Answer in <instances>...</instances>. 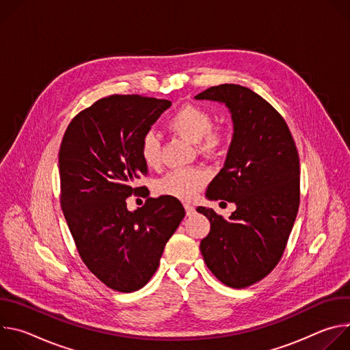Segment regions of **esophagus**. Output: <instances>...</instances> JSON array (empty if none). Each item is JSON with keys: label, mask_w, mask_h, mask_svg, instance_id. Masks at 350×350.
I'll use <instances>...</instances> for the list:
<instances>
[{"label": "esophagus", "mask_w": 350, "mask_h": 350, "mask_svg": "<svg viewBox=\"0 0 350 350\" xmlns=\"http://www.w3.org/2000/svg\"><path fill=\"white\" fill-rule=\"evenodd\" d=\"M184 208H185V212H187V216H191L195 213V208L191 205V204H184Z\"/></svg>", "instance_id": "esophagus-1"}]
</instances>
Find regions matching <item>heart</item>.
Returning a JSON list of instances; mask_svg holds the SVG:
<instances>
[{"mask_svg": "<svg viewBox=\"0 0 350 350\" xmlns=\"http://www.w3.org/2000/svg\"><path fill=\"white\" fill-rule=\"evenodd\" d=\"M213 120L211 113L198 105L181 107L169 120L167 129L185 138L189 142L198 144L204 154H217L223 144L224 134L212 127ZM139 155L146 167L155 169L161 165V142L154 133H146L139 141ZM208 177L201 169H181L167 173L157 181L155 191L159 195H166L183 201L191 199L201 187L206 183Z\"/></svg>", "mask_w": 350, "mask_h": 350, "instance_id": "heart-1", "label": "heart"}]
</instances>
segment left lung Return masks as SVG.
<instances>
[{
	"label": "left lung",
	"instance_id": "obj_1",
	"mask_svg": "<svg viewBox=\"0 0 350 350\" xmlns=\"http://www.w3.org/2000/svg\"><path fill=\"white\" fill-rule=\"evenodd\" d=\"M195 99L221 103L231 113L228 154L206 198L237 206L228 219L196 208L211 221L199 247L217 280L246 288L271 273L285 251L301 196L297 149L282 116L252 90L220 84Z\"/></svg>",
	"mask_w": 350,
	"mask_h": 350
}]
</instances>
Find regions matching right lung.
<instances>
[{
    "label": "right lung",
    "mask_w": 350,
    "mask_h": 350,
    "mask_svg": "<svg viewBox=\"0 0 350 350\" xmlns=\"http://www.w3.org/2000/svg\"><path fill=\"white\" fill-rule=\"evenodd\" d=\"M167 99L111 95L69 123L59 149L61 206L88 270L119 292L141 289L158 270L165 245L185 216L177 198H148L134 212L126 199L148 167L139 141L170 108Z\"/></svg>",
    "instance_id": "add662e5"
}]
</instances>
